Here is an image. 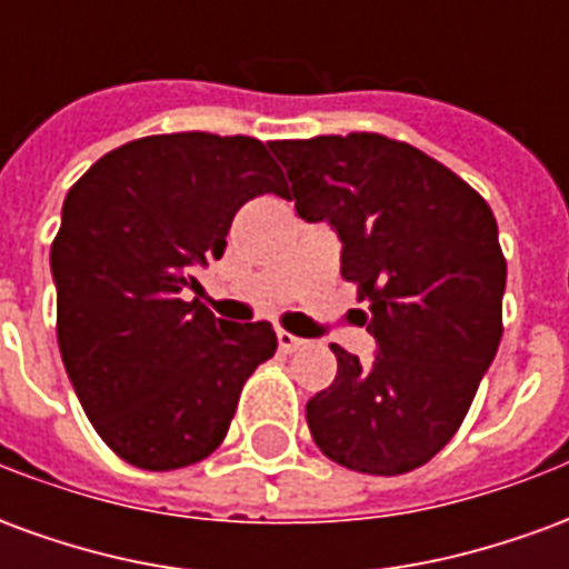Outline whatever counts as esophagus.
Returning a JSON list of instances; mask_svg holds the SVG:
<instances>
[{
    "mask_svg": "<svg viewBox=\"0 0 569 569\" xmlns=\"http://www.w3.org/2000/svg\"><path fill=\"white\" fill-rule=\"evenodd\" d=\"M277 345H280V350H283V353H296V350H301V347L308 345V341H305V338H298V335L283 332V329H280V332H277Z\"/></svg>",
    "mask_w": 569,
    "mask_h": 569,
    "instance_id": "esophagus-1",
    "label": "esophagus"
}]
</instances>
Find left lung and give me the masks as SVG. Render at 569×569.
Returning <instances> with one entry per match:
<instances>
[{
    "mask_svg": "<svg viewBox=\"0 0 569 569\" xmlns=\"http://www.w3.org/2000/svg\"><path fill=\"white\" fill-rule=\"evenodd\" d=\"M308 222L341 237V277L369 301L371 362L332 345L338 375L308 402L335 463L402 476L463 423L502 338L506 259L497 219L445 163L381 133L271 142Z\"/></svg>",
    "mask_w": 569,
    "mask_h": 569,
    "instance_id": "left-lung-1",
    "label": "left lung"
}]
</instances>
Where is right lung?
<instances>
[{
	"mask_svg": "<svg viewBox=\"0 0 569 569\" xmlns=\"http://www.w3.org/2000/svg\"><path fill=\"white\" fill-rule=\"evenodd\" d=\"M264 191H286L264 142L200 130L128 142L69 188L51 243L57 345L121 460L167 472L210 457L247 378L273 357L271 322L219 320L179 298Z\"/></svg>",
	"mask_w": 569,
	"mask_h": 569,
	"instance_id": "add662e5",
	"label": "right lung"
}]
</instances>
